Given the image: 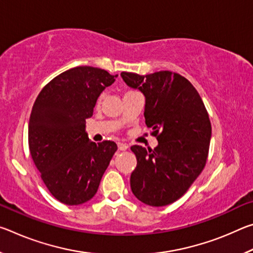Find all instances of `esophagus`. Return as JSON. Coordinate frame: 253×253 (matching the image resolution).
Masks as SVG:
<instances>
[{"instance_id":"obj_1","label":"esophagus","mask_w":253,"mask_h":253,"mask_svg":"<svg viewBox=\"0 0 253 253\" xmlns=\"http://www.w3.org/2000/svg\"><path fill=\"white\" fill-rule=\"evenodd\" d=\"M127 148H128V145L123 144V143H119V144H118V149H119V151H121V152L126 151Z\"/></svg>"}]
</instances>
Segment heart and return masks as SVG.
I'll list each match as a JSON object with an SVG mask.
<instances>
[{
	"label": "heart",
	"mask_w": 253,
	"mask_h": 253,
	"mask_svg": "<svg viewBox=\"0 0 253 253\" xmlns=\"http://www.w3.org/2000/svg\"><path fill=\"white\" fill-rule=\"evenodd\" d=\"M100 104V98H99V99H98V105H99Z\"/></svg>",
	"instance_id": "heart-1"
}]
</instances>
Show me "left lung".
<instances>
[{"instance_id": "8db88e82", "label": "left lung", "mask_w": 253, "mask_h": 253, "mask_svg": "<svg viewBox=\"0 0 253 253\" xmlns=\"http://www.w3.org/2000/svg\"><path fill=\"white\" fill-rule=\"evenodd\" d=\"M122 77L144 93L145 123L158 140L154 149L130 147L137 158L131 191L151 207L169 205L185 194L207 164L211 139L207 108L193 84L176 72H122Z\"/></svg>"}]
</instances>
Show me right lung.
<instances>
[{
  "label": "right lung",
  "mask_w": 253,
  "mask_h": 253,
  "mask_svg": "<svg viewBox=\"0 0 253 253\" xmlns=\"http://www.w3.org/2000/svg\"><path fill=\"white\" fill-rule=\"evenodd\" d=\"M104 69L76 67L55 77L38 95L29 121V149L52 196L67 205L87 202L117 151L116 143L90 142L85 119L115 81Z\"/></svg>",
  "instance_id": "1"
}]
</instances>
